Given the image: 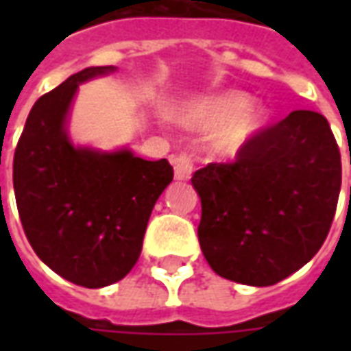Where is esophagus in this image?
Returning <instances> with one entry per match:
<instances>
[{
  "label": "esophagus",
  "instance_id": "esophagus-1",
  "mask_svg": "<svg viewBox=\"0 0 351 351\" xmlns=\"http://www.w3.org/2000/svg\"><path fill=\"white\" fill-rule=\"evenodd\" d=\"M173 167H175V178L176 180H188L193 171V160L190 154L180 152L173 158Z\"/></svg>",
  "mask_w": 351,
  "mask_h": 351
}]
</instances>
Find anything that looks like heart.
<instances>
[{
	"label": "heart",
	"mask_w": 351,
	"mask_h": 351,
	"mask_svg": "<svg viewBox=\"0 0 351 351\" xmlns=\"http://www.w3.org/2000/svg\"><path fill=\"white\" fill-rule=\"evenodd\" d=\"M250 99L244 93H223L218 97L203 101L201 105L191 108L188 114V122L197 128H223L239 116L235 123H231L228 130L221 131V135L216 141V150L221 154H235L241 150L252 135L261 128L263 123V112L258 108H248Z\"/></svg>",
	"instance_id": "obj_1"
}]
</instances>
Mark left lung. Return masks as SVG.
Returning a JSON list of instances; mask_svg holds the SVG:
<instances>
[{
    "label": "left lung",
    "instance_id": "1",
    "mask_svg": "<svg viewBox=\"0 0 351 351\" xmlns=\"http://www.w3.org/2000/svg\"><path fill=\"white\" fill-rule=\"evenodd\" d=\"M340 182L339 145L319 112L293 110L256 131L235 161L208 163L191 176L205 259L246 286L287 278L327 239Z\"/></svg>",
    "mask_w": 351,
    "mask_h": 351
}]
</instances>
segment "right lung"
<instances>
[{
  "label": "right lung",
  "instance_id": "obj_1",
  "mask_svg": "<svg viewBox=\"0 0 351 351\" xmlns=\"http://www.w3.org/2000/svg\"><path fill=\"white\" fill-rule=\"evenodd\" d=\"M110 71L112 65L86 67L35 101L12 161L32 248L52 271L84 287L110 286L133 269L154 205L173 180L167 160L71 145L65 120L77 88Z\"/></svg>",
  "mask_w": 351,
  "mask_h": 351
}]
</instances>
